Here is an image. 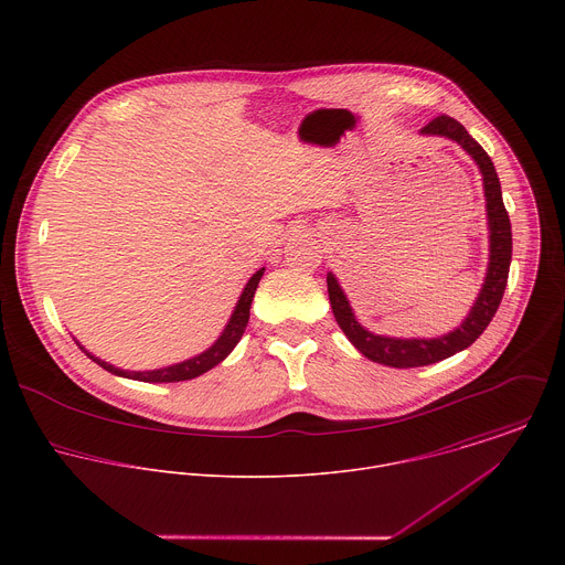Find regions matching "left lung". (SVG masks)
Instances as JSON below:
<instances>
[{
	"label": "left lung",
	"instance_id": "left-lung-1",
	"mask_svg": "<svg viewBox=\"0 0 565 565\" xmlns=\"http://www.w3.org/2000/svg\"><path fill=\"white\" fill-rule=\"evenodd\" d=\"M420 136H443L458 142L478 166L482 177V192H486V212H488V227H490V262H488L486 281H482V288L473 306L469 308L467 317L460 321V327L438 338H388V335H377L364 329L358 321L338 277L333 273L327 275L331 308L349 342L371 362L393 366V369L436 364L471 347L480 338V333L488 329L492 317L499 310V303L508 286V273L512 262V225H510L508 210L503 205L501 181L497 177L494 163L488 156V151L467 134V129L458 120L449 116H438L436 120H431L427 127L420 129Z\"/></svg>",
	"mask_w": 565,
	"mask_h": 565
}]
</instances>
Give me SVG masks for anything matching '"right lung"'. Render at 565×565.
<instances>
[{
	"label": "right lung",
	"mask_w": 565,
	"mask_h": 565,
	"mask_svg": "<svg viewBox=\"0 0 565 565\" xmlns=\"http://www.w3.org/2000/svg\"><path fill=\"white\" fill-rule=\"evenodd\" d=\"M264 270L266 268H259L250 279L248 284L244 286V290H241L238 299H236V306L227 319L225 329L221 331V335L214 340V344L210 349H205L203 353L190 358V360H183V362H177V364H170V366H160V369H151V371H125V369H118L100 358H96L94 353H89L83 344H79L75 340V344L83 349L87 353V358H92L96 364H100L105 371L114 373V375H120V377H127V380H138V382H183V380H194L199 375H203L205 371L214 369L216 364H221L232 351L234 347L238 344L241 335H244L246 327H248V319H250V303H253V297H255V290L264 277Z\"/></svg>",
	"instance_id": "right-lung-1"
}]
</instances>
